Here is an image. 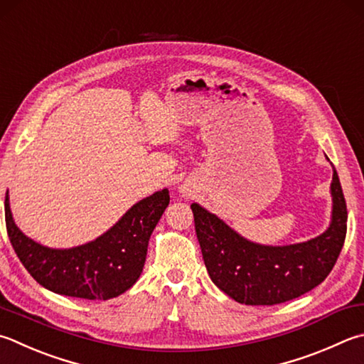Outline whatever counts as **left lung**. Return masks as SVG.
I'll return each mask as SVG.
<instances>
[{
	"label": "left lung",
	"instance_id": "left-lung-1",
	"mask_svg": "<svg viewBox=\"0 0 364 364\" xmlns=\"http://www.w3.org/2000/svg\"><path fill=\"white\" fill-rule=\"evenodd\" d=\"M333 215L325 232L291 245L247 241L217 215L191 204L204 264L218 289L237 303L272 306L301 296L331 272L346 241L347 205L333 168Z\"/></svg>",
	"mask_w": 364,
	"mask_h": 364
}]
</instances>
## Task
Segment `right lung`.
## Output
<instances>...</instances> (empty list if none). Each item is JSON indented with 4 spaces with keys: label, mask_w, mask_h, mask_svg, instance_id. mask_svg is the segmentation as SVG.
Wrapping results in <instances>:
<instances>
[{
    "label": "right lung",
    "mask_w": 364,
    "mask_h": 364,
    "mask_svg": "<svg viewBox=\"0 0 364 364\" xmlns=\"http://www.w3.org/2000/svg\"><path fill=\"white\" fill-rule=\"evenodd\" d=\"M169 204V191L136 203L105 235L73 249H50L17 228L6 193V228L25 269L44 289L82 299H111L132 289L146 263L150 235Z\"/></svg>",
    "instance_id": "obj_1"
}]
</instances>
